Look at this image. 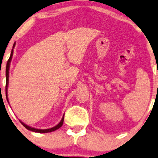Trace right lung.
Masks as SVG:
<instances>
[{
  "instance_id": "add662e5",
  "label": "right lung",
  "mask_w": 158,
  "mask_h": 158,
  "mask_svg": "<svg viewBox=\"0 0 158 158\" xmlns=\"http://www.w3.org/2000/svg\"><path fill=\"white\" fill-rule=\"evenodd\" d=\"M15 47V43L13 45V49L11 50V52H10V58L8 60V62H7V64H6V100H7L8 102V77H9V68H10V60L12 59V56H13V53H14V48ZM64 116H63L61 121H60V123H58V125H56V127H52V128H50V129H35V128H33V127H29V126H27V124H25L24 123H23L22 121H21V123L24 126V127L26 128L27 129L29 130V131H34V132H37V133H48V132H52V131H56V130H57L59 129L62 127L63 123H64Z\"/></svg>"
}]
</instances>
